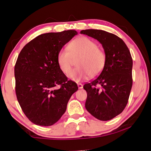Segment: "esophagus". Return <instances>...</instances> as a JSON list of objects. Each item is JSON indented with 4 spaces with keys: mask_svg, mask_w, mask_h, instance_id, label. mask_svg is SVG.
I'll return each mask as SVG.
<instances>
[{
    "mask_svg": "<svg viewBox=\"0 0 151 151\" xmlns=\"http://www.w3.org/2000/svg\"><path fill=\"white\" fill-rule=\"evenodd\" d=\"M77 85H78V89H82L83 87V85L81 84V83H78Z\"/></svg>",
    "mask_w": 151,
    "mask_h": 151,
    "instance_id": "esophagus-1",
    "label": "esophagus"
}]
</instances>
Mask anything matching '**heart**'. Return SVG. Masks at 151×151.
<instances>
[{"label":"heart","instance_id":"1","mask_svg":"<svg viewBox=\"0 0 151 151\" xmlns=\"http://www.w3.org/2000/svg\"><path fill=\"white\" fill-rule=\"evenodd\" d=\"M68 49V51L61 49L58 52L57 61L62 73L68 76L73 60L78 59V67L70 75L72 80L79 81L88 75L96 76L104 68L106 55L93 40L85 37L77 38L69 44Z\"/></svg>","mask_w":151,"mask_h":151}]
</instances>
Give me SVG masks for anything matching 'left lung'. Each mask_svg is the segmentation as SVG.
I'll return each mask as SVG.
<instances>
[{
  "label": "left lung",
  "mask_w": 151,
  "mask_h": 151,
  "mask_svg": "<svg viewBox=\"0 0 151 151\" xmlns=\"http://www.w3.org/2000/svg\"><path fill=\"white\" fill-rule=\"evenodd\" d=\"M81 33L100 42L106 62L97 78L85 84L87 93L85 108L100 121H109L121 114L127 104L132 87V60L128 47L115 35L88 29Z\"/></svg>",
  "instance_id": "obj_1"
}]
</instances>
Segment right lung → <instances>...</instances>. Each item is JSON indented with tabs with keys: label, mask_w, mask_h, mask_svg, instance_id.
<instances>
[{
	"label": "right lung",
	"mask_w": 151,
	"mask_h": 151,
	"mask_svg": "<svg viewBox=\"0 0 151 151\" xmlns=\"http://www.w3.org/2000/svg\"><path fill=\"white\" fill-rule=\"evenodd\" d=\"M77 34L74 30L42 34L26 44L18 55L15 93L24 114L36 125L50 126L57 122L78 90L57 61L58 52Z\"/></svg>",
	"instance_id": "1"
}]
</instances>
